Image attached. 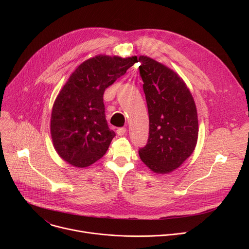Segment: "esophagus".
Wrapping results in <instances>:
<instances>
[{
    "label": "esophagus",
    "instance_id": "esophagus-1",
    "mask_svg": "<svg viewBox=\"0 0 249 249\" xmlns=\"http://www.w3.org/2000/svg\"><path fill=\"white\" fill-rule=\"evenodd\" d=\"M116 132H117V134H118L119 136H123V135L126 134L127 130H126V128H118Z\"/></svg>",
    "mask_w": 249,
    "mask_h": 249
}]
</instances>
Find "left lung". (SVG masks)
I'll use <instances>...</instances> for the list:
<instances>
[{
  "label": "left lung",
  "instance_id": "obj_1",
  "mask_svg": "<svg viewBox=\"0 0 249 249\" xmlns=\"http://www.w3.org/2000/svg\"><path fill=\"white\" fill-rule=\"evenodd\" d=\"M139 62L150 119L148 143L139 155L152 171L169 173L196 147V105L183 80L172 70L147 56H140Z\"/></svg>",
  "mask_w": 249,
  "mask_h": 249
}]
</instances>
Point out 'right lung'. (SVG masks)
<instances>
[{"mask_svg": "<svg viewBox=\"0 0 249 249\" xmlns=\"http://www.w3.org/2000/svg\"><path fill=\"white\" fill-rule=\"evenodd\" d=\"M136 62V56L98 55L70 76L54 102L50 122L54 148L65 161L84 168L105 155L115 133L105 119L103 93Z\"/></svg>", "mask_w": 249, "mask_h": 249, "instance_id": "obj_1", "label": "right lung"}]
</instances>
